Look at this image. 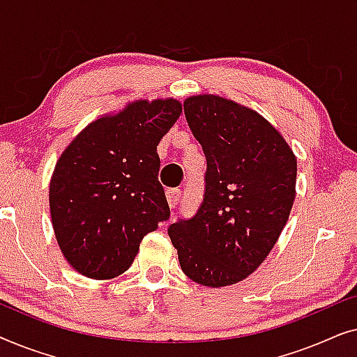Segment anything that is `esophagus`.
Wrapping results in <instances>:
<instances>
[{"mask_svg": "<svg viewBox=\"0 0 357 357\" xmlns=\"http://www.w3.org/2000/svg\"><path fill=\"white\" fill-rule=\"evenodd\" d=\"M180 195H182V192H180L178 188H169L167 192H165V198H167V203L170 208H175L177 206L178 199H180Z\"/></svg>", "mask_w": 357, "mask_h": 357, "instance_id": "obj_1", "label": "esophagus"}]
</instances>
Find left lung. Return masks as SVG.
I'll return each instance as SVG.
<instances>
[{"label":"left lung","instance_id":"8db88e82","mask_svg":"<svg viewBox=\"0 0 357 357\" xmlns=\"http://www.w3.org/2000/svg\"><path fill=\"white\" fill-rule=\"evenodd\" d=\"M185 116L206 155L198 213L169 227L182 271L208 287L245 280L265 261L296 198L297 159L270 121L226 97L199 94Z\"/></svg>","mask_w":357,"mask_h":357}]
</instances>
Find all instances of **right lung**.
I'll use <instances>...</instances> for the list:
<instances>
[{"label": "right lung", "instance_id": "1", "mask_svg": "<svg viewBox=\"0 0 357 357\" xmlns=\"http://www.w3.org/2000/svg\"><path fill=\"white\" fill-rule=\"evenodd\" d=\"M180 114L172 97L128 102L91 121L56 160L48 192L53 231L79 275L125 273L146 234L170 216L158 144Z\"/></svg>", "mask_w": 357, "mask_h": 357}]
</instances>
